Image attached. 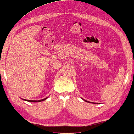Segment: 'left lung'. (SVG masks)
I'll return each instance as SVG.
<instances>
[{
	"mask_svg": "<svg viewBox=\"0 0 134 134\" xmlns=\"http://www.w3.org/2000/svg\"><path fill=\"white\" fill-rule=\"evenodd\" d=\"M82 99L83 100H84L85 102H88V103H93V104H98V103H93V102H88V101H87V100H84V99H83V98H82ZM99 104V103H98Z\"/></svg>",
	"mask_w": 134,
	"mask_h": 134,
	"instance_id": "8db88e82",
	"label": "left lung"
}]
</instances>
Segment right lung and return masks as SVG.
<instances>
[{
    "label": "right lung",
    "mask_w": 134,
    "mask_h": 134,
    "mask_svg": "<svg viewBox=\"0 0 134 134\" xmlns=\"http://www.w3.org/2000/svg\"><path fill=\"white\" fill-rule=\"evenodd\" d=\"M48 97H46L45 98H43V99H41V100H26V99H24V98H22L23 100H25V101H27V102H43V101H44L45 100H46Z\"/></svg>",
    "instance_id": "right-lung-1"
}]
</instances>
